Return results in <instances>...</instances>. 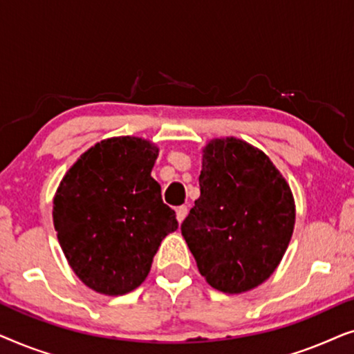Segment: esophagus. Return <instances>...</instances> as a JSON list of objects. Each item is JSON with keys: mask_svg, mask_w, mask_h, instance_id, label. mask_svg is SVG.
Returning <instances> with one entry per match:
<instances>
[{"mask_svg": "<svg viewBox=\"0 0 354 354\" xmlns=\"http://www.w3.org/2000/svg\"><path fill=\"white\" fill-rule=\"evenodd\" d=\"M176 212H177V221L182 224L183 219H185L187 214H188V207L187 206H178L177 209H176Z\"/></svg>", "mask_w": 354, "mask_h": 354, "instance_id": "1", "label": "esophagus"}]
</instances>
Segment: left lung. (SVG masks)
<instances>
[{"label": "left lung", "mask_w": 354, "mask_h": 354, "mask_svg": "<svg viewBox=\"0 0 354 354\" xmlns=\"http://www.w3.org/2000/svg\"><path fill=\"white\" fill-rule=\"evenodd\" d=\"M201 195L180 230L211 287L243 293L270 277L287 250L295 203L277 167L236 138L203 151Z\"/></svg>", "instance_id": "obj_1"}]
</instances>
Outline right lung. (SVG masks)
<instances>
[{
	"instance_id": "right-lung-1",
	"label": "right lung",
	"mask_w": 354,
	"mask_h": 354,
	"mask_svg": "<svg viewBox=\"0 0 354 354\" xmlns=\"http://www.w3.org/2000/svg\"><path fill=\"white\" fill-rule=\"evenodd\" d=\"M158 148L137 137L109 138L84 153L62 178L53 221L71 268L95 292L124 295L147 279L176 212L151 177Z\"/></svg>"
}]
</instances>
